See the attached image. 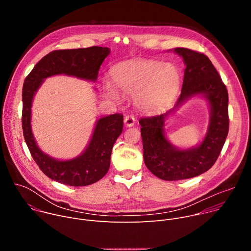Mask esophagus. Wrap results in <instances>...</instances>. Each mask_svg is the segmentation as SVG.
<instances>
[{
  "mask_svg": "<svg viewBox=\"0 0 251 251\" xmlns=\"http://www.w3.org/2000/svg\"><path fill=\"white\" fill-rule=\"evenodd\" d=\"M135 118L134 116L132 115H128L124 118V124L127 126V127H132L134 124H135Z\"/></svg>",
  "mask_w": 251,
  "mask_h": 251,
  "instance_id": "esophagus-1",
  "label": "esophagus"
}]
</instances>
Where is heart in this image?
Wrapping results in <instances>:
<instances>
[{"label":"heart","instance_id":"obj_1","mask_svg":"<svg viewBox=\"0 0 251 251\" xmlns=\"http://www.w3.org/2000/svg\"><path fill=\"white\" fill-rule=\"evenodd\" d=\"M115 87L124 95L135 96L139 108L148 113L161 111L173 101L181 85V73L175 64L159 60L131 59L111 69ZM106 93L119 101L116 89L107 83Z\"/></svg>","mask_w":251,"mask_h":251}]
</instances>
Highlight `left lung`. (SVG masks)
I'll return each mask as SVG.
<instances>
[{
    "instance_id": "obj_1",
    "label": "left lung",
    "mask_w": 251,
    "mask_h": 251,
    "mask_svg": "<svg viewBox=\"0 0 251 251\" xmlns=\"http://www.w3.org/2000/svg\"><path fill=\"white\" fill-rule=\"evenodd\" d=\"M174 51L183 57L186 65L180 97L166 113L139 120L145 165L164 181L185 180L208 171L219 158L228 133V93L216 67L203 53L185 48ZM197 95L205 98L210 105L208 131L199 146L178 150L165 138L164 122L183 102Z\"/></svg>"
}]
</instances>
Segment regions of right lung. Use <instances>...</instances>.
Returning <instances> with one entry per match:
<instances>
[{"label": "right lung", "mask_w": 251, "mask_h": 251, "mask_svg": "<svg viewBox=\"0 0 251 251\" xmlns=\"http://www.w3.org/2000/svg\"><path fill=\"white\" fill-rule=\"evenodd\" d=\"M109 53L108 48L101 47L53 50L35 64L25 79L22 125L25 143L43 173L60 184L88 186L106 175L113 145L122 133L123 115L116 113L99 118L85 150L74 159L57 160L43 152L33 137L30 124L33 96L46 78L57 75L96 81L100 65Z\"/></svg>", "instance_id": "1"}]
</instances>
